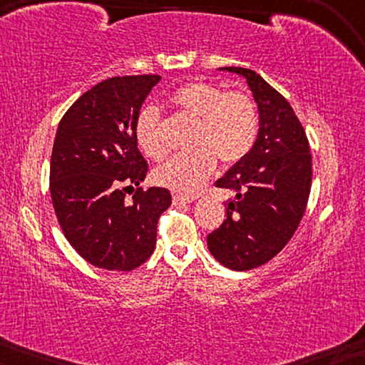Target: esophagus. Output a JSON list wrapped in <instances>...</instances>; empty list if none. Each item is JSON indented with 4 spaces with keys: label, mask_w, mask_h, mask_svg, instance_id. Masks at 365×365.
I'll return each instance as SVG.
<instances>
[{
    "label": "esophagus",
    "mask_w": 365,
    "mask_h": 365,
    "mask_svg": "<svg viewBox=\"0 0 365 365\" xmlns=\"http://www.w3.org/2000/svg\"><path fill=\"white\" fill-rule=\"evenodd\" d=\"M192 202V197L181 196V194H173V204L174 206H184V204Z\"/></svg>",
    "instance_id": "obj_1"
}]
</instances>
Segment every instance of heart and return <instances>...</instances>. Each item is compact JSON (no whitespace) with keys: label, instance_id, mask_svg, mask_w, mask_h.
Returning a JSON list of instances; mask_svg holds the SVG:
<instances>
[{"label":"heart","instance_id":"obj_1","mask_svg":"<svg viewBox=\"0 0 365 365\" xmlns=\"http://www.w3.org/2000/svg\"><path fill=\"white\" fill-rule=\"evenodd\" d=\"M171 103L184 116L197 121L191 138V148L196 149L156 168L153 178L174 194L192 196L216 168L214 157L222 164H234L251 151L259 129L257 106L246 93L226 91L206 81L184 84L173 94ZM134 136L148 158H166L163 119L156 108L139 111Z\"/></svg>","mask_w":365,"mask_h":365}]
</instances>
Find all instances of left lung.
<instances>
[{
  "label": "left lung",
  "mask_w": 365,
  "mask_h": 365,
  "mask_svg": "<svg viewBox=\"0 0 365 365\" xmlns=\"http://www.w3.org/2000/svg\"><path fill=\"white\" fill-rule=\"evenodd\" d=\"M246 78L259 111L251 151L216 181L236 197L227 217L207 236L214 259L232 271H249L279 254L306 211L312 182L311 148L301 121L281 93L247 68H221Z\"/></svg>",
  "instance_id": "1"
}]
</instances>
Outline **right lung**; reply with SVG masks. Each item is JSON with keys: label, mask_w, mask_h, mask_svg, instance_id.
<instances>
[{"label": "right lung", "mask_w": 365, "mask_h": 365, "mask_svg": "<svg viewBox=\"0 0 365 365\" xmlns=\"http://www.w3.org/2000/svg\"><path fill=\"white\" fill-rule=\"evenodd\" d=\"M159 79L139 74L98 83L58 124L49 168L54 212L74 251L108 271L148 261L158 219L171 206L166 187H141L148 163L134 136L139 109Z\"/></svg>", "instance_id": "1"}]
</instances>
